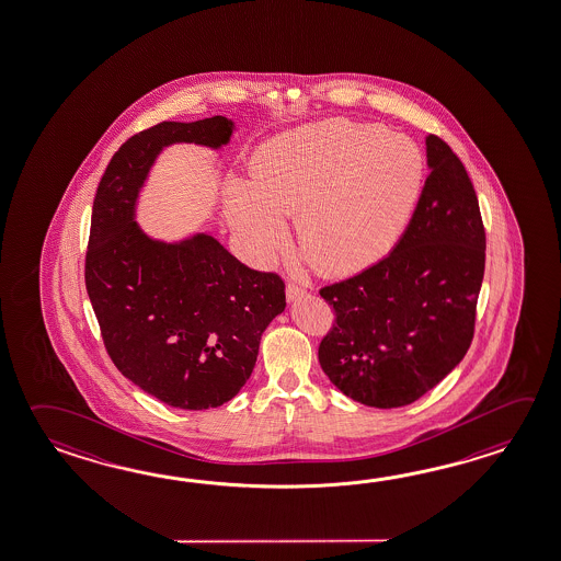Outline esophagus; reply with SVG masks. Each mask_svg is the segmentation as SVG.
I'll list each match as a JSON object with an SVG mask.
<instances>
[{
	"label": "esophagus",
	"mask_w": 561,
	"mask_h": 561,
	"mask_svg": "<svg viewBox=\"0 0 561 561\" xmlns=\"http://www.w3.org/2000/svg\"><path fill=\"white\" fill-rule=\"evenodd\" d=\"M306 294V287L301 286V284H296V282H289L286 286V297L287 301H294L297 297H301Z\"/></svg>",
	"instance_id": "obj_1"
}]
</instances>
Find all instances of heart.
I'll list each match as a JSON object with an SVG mask.
<instances>
[{"label": "heart", "instance_id": "obj_1", "mask_svg": "<svg viewBox=\"0 0 561 561\" xmlns=\"http://www.w3.org/2000/svg\"><path fill=\"white\" fill-rule=\"evenodd\" d=\"M252 174L254 184L228 186L226 211L255 262L286 245L284 216H296L307 262L339 275L373 264L397 242L421 194L424 160L411 138L328 121L270 140Z\"/></svg>", "mask_w": 561, "mask_h": 561}]
</instances>
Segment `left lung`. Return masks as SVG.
Wrapping results in <instances>:
<instances>
[{"label":"left lung","mask_w":561,"mask_h":561,"mask_svg":"<svg viewBox=\"0 0 561 561\" xmlns=\"http://www.w3.org/2000/svg\"><path fill=\"white\" fill-rule=\"evenodd\" d=\"M431 174L413 218L381 262L319 294L335 323L319 343L329 381L353 401L394 409L465 359L486 264L472 180L453 148L426 137Z\"/></svg>","instance_id":"8db88e82"}]
</instances>
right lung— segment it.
Wrapping results in <instances>:
<instances>
[{"mask_svg": "<svg viewBox=\"0 0 561 561\" xmlns=\"http://www.w3.org/2000/svg\"><path fill=\"white\" fill-rule=\"evenodd\" d=\"M232 130L220 115L140 130L113 154L93 202L85 286L106 353L128 381L184 411L240 392L262 333L286 309V284L243 265L208 233L179 243L148 238L135 204L162 148H220Z\"/></svg>", "mask_w": 561, "mask_h": 561, "instance_id": "add662e5", "label": "right lung"}]
</instances>
